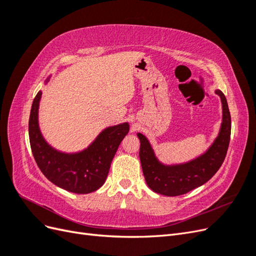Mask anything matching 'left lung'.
I'll list each match as a JSON object with an SVG mask.
<instances>
[{
    "label": "left lung",
    "mask_w": 256,
    "mask_h": 256,
    "mask_svg": "<svg viewBox=\"0 0 256 256\" xmlns=\"http://www.w3.org/2000/svg\"><path fill=\"white\" fill-rule=\"evenodd\" d=\"M216 94L221 97L223 109L220 134L210 148L198 159L180 166H166L161 164L154 157L147 138L138 134L141 142L140 159L143 174L152 191L168 196L184 194L208 182L222 166L230 140L232 122L226 96L220 90H216Z\"/></svg>",
    "instance_id": "8db88e82"
}]
</instances>
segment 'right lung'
<instances>
[{"label": "right lung", "instance_id": "obj_1", "mask_svg": "<svg viewBox=\"0 0 256 256\" xmlns=\"http://www.w3.org/2000/svg\"><path fill=\"white\" fill-rule=\"evenodd\" d=\"M42 92L34 98L28 120V136L34 159L50 182L79 194L96 191L104 184L114 154L129 131V125L104 129L92 144L79 154L58 152L44 142L38 128L37 113Z\"/></svg>", "mask_w": 256, "mask_h": 256}]
</instances>
